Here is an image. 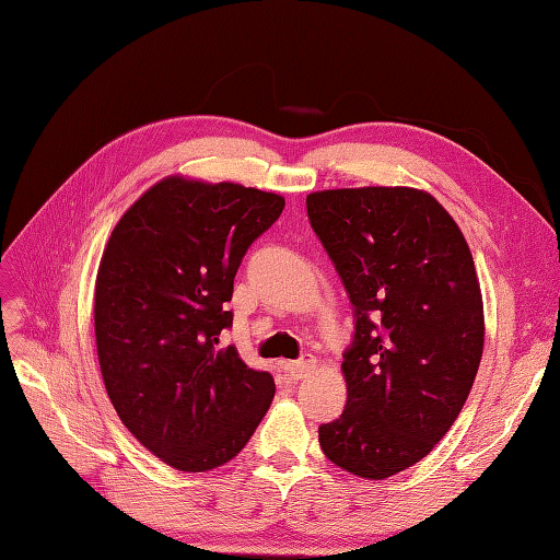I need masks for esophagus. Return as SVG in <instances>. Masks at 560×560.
<instances>
[{"label": "esophagus", "instance_id": "34e87169", "mask_svg": "<svg viewBox=\"0 0 560 560\" xmlns=\"http://www.w3.org/2000/svg\"><path fill=\"white\" fill-rule=\"evenodd\" d=\"M313 369H315V360H299V362H287L284 364V374L290 376L292 381H303V378H308L311 374H313Z\"/></svg>", "mask_w": 560, "mask_h": 560}]
</instances>
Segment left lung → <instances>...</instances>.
<instances>
[{
    "label": "left lung",
    "instance_id": "obj_1",
    "mask_svg": "<svg viewBox=\"0 0 560 560\" xmlns=\"http://www.w3.org/2000/svg\"><path fill=\"white\" fill-rule=\"evenodd\" d=\"M306 208L354 311L346 409L319 425V446L354 477L381 481L422 460L463 411L483 352L477 268L425 191H315Z\"/></svg>",
    "mask_w": 560,
    "mask_h": 560
}]
</instances>
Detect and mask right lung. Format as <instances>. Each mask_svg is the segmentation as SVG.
Returning <instances> with one entry per match:
<instances>
[{"instance_id":"add662e5","label":"right lung","mask_w":560,"mask_h":560,"mask_svg":"<svg viewBox=\"0 0 560 560\" xmlns=\"http://www.w3.org/2000/svg\"><path fill=\"white\" fill-rule=\"evenodd\" d=\"M282 208V196L241 184L165 177L103 252L95 343L107 395L130 434L179 471L229 463L273 401V376L222 334L245 252Z\"/></svg>"}]
</instances>
